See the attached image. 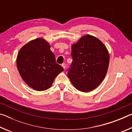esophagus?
I'll list each match as a JSON object with an SVG mask.
<instances>
[{"label":"esophagus","instance_id":"esophagus-1","mask_svg":"<svg viewBox=\"0 0 132 132\" xmlns=\"http://www.w3.org/2000/svg\"><path fill=\"white\" fill-rule=\"evenodd\" d=\"M62 66L63 67V68L64 69H65V68H66V64L65 63H62Z\"/></svg>","mask_w":132,"mask_h":132}]
</instances>
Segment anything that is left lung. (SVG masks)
<instances>
[{
    "label": "left lung",
    "instance_id": "obj_1",
    "mask_svg": "<svg viewBox=\"0 0 132 132\" xmlns=\"http://www.w3.org/2000/svg\"><path fill=\"white\" fill-rule=\"evenodd\" d=\"M73 62L68 76L77 90L88 93L103 81L108 71L109 53L97 37L85 35L71 45Z\"/></svg>",
    "mask_w": 132,
    "mask_h": 132
}]
</instances>
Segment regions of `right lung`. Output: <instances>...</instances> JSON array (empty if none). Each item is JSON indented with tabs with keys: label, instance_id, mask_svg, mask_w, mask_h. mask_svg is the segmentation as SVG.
Segmentation results:
<instances>
[{
	"label": "right lung",
	"instance_id": "1",
	"mask_svg": "<svg viewBox=\"0 0 132 132\" xmlns=\"http://www.w3.org/2000/svg\"><path fill=\"white\" fill-rule=\"evenodd\" d=\"M48 42L42 38L31 40L18 53L16 63L20 75L26 83L36 91L50 88L56 77L63 71L56 63L55 56Z\"/></svg>",
	"mask_w": 132,
	"mask_h": 132
}]
</instances>
